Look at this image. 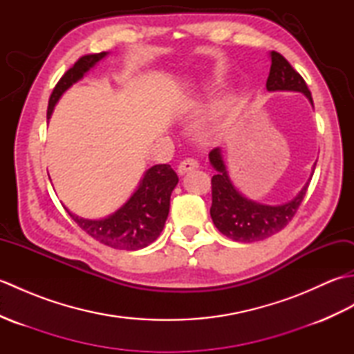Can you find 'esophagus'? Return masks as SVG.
Masks as SVG:
<instances>
[{"label":"esophagus","mask_w":354,"mask_h":354,"mask_svg":"<svg viewBox=\"0 0 354 354\" xmlns=\"http://www.w3.org/2000/svg\"><path fill=\"white\" fill-rule=\"evenodd\" d=\"M199 167V162L198 160H194V158H185V160H183L181 162H179L178 165V173L179 175H184V173L190 171V170H194Z\"/></svg>","instance_id":"esophagus-1"}]
</instances>
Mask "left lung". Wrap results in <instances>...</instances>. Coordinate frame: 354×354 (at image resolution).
Instances as JSON below:
<instances>
[{
  "mask_svg": "<svg viewBox=\"0 0 354 354\" xmlns=\"http://www.w3.org/2000/svg\"><path fill=\"white\" fill-rule=\"evenodd\" d=\"M270 71L266 80L268 91H298L312 100V94L307 88L301 74L292 68V65L277 51H270ZM209 162L216 169L212 178V208L209 214L223 236L236 242H259L277 234L297 214L299 205L307 193L309 183L299 192L295 199L283 205H263L259 202L246 199L232 185L225 167L221 149L216 147L209 152ZM317 165V162H315Z\"/></svg>",
  "mask_w": 354,
  "mask_h": 354,
  "instance_id": "8db88e82",
  "label": "left lung"
}]
</instances>
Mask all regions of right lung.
I'll return each instance as SVG.
<instances>
[{"instance_id": "1", "label": "right lung", "mask_w": 354, "mask_h": 354, "mask_svg": "<svg viewBox=\"0 0 354 354\" xmlns=\"http://www.w3.org/2000/svg\"><path fill=\"white\" fill-rule=\"evenodd\" d=\"M106 56V51L85 55L59 79L50 95L47 117L50 118L53 108L61 95L73 84L84 77V74ZM178 184V175L169 164H156L150 167L140 187L126 204L102 221H88L74 216L68 212L71 219L84 230L86 234L99 240L100 243L115 248V250L135 251L146 248L164 228L169 216L170 194Z\"/></svg>"}]
</instances>
